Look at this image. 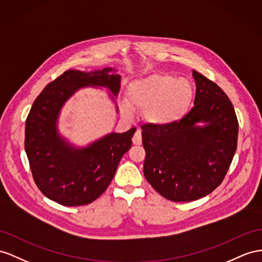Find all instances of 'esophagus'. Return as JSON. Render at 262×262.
<instances>
[{"instance_id": "34e87169", "label": "esophagus", "mask_w": 262, "mask_h": 262, "mask_svg": "<svg viewBox=\"0 0 262 262\" xmlns=\"http://www.w3.org/2000/svg\"><path fill=\"white\" fill-rule=\"evenodd\" d=\"M133 144L134 145H140V144H142V132H140L139 129H137L136 133L134 134Z\"/></svg>"}]
</instances>
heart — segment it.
I'll list each match as a JSON object with an SVG mask.
<instances>
[{
  "mask_svg": "<svg viewBox=\"0 0 262 262\" xmlns=\"http://www.w3.org/2000/svg\"><path fill=\"white\" fill-rule=\"evenodd\" d=\"M127 97L133 108L145 111L151 123L166 125L185 115L192 98V87L185 79L154 74L132 82Z\"/></svg>",
  "mask_w": 262,
  "mask_h": 262,
  "instance_id": "b5f03b06",
  "label": "heart"
}]
</instances>
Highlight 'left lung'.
I'll return each instance as SVG.
<instances>
[{"label": "left lung", "mask_w": 262, "mask_h": 262, "mask_svg": "<svg viewBox=\"0 0 262 262\" xmlns=\"http://www.w3.org/2000/svg\"><path fill=\"white\" fill-rule=\"evenodd\" d=\"M192 76L195 106L188 114L171 124L142 126L145 178L171 201L197 200L213 191L237 149L238 119L230 99L203 74L192 71Z\"/></svg>", "instance_id": "1"}]
</instances>
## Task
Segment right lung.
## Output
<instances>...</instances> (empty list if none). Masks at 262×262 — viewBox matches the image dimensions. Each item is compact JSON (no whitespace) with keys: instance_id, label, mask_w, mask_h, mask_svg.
Masks as SVG:
<instances>
[{"instance_id":"add662e5","label":"right lung","mask_w":262,"mask_h":262,"mask_svg":"<svg viewBox=\"0 0 262 262\" xmlns=\"http://www.w3.org/2000/svg\"><path fill=\"white\" fill-rule=\"evenodd\" d=\"M112 69L69 70L46 85L25 122L24 147L33 179L44 196L73 207L93 203L107 189L136 132L112 133L86 148H73L58 136L56 122L64 103L80 87L106 86L117 95L120 76Z\"/></svg>"}]
</instances>
